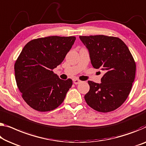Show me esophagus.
I'll use <instances>...</instances> for the list:
<instances>
[{"label": "esophagus", "instance_id": "34e87169", "mask_svg": "<svg viewBox=\"0 0 146 146\" xmlns=\"http://www.w3.org/2000/svg\"><path fill=\"white\" fill-rule=\"evenodd\" d=\"M80 80H79V79H73V82H74V84H79V83H80Z\"/></svg>", "mask_w": 146, "mask_h": 146}]
</instances>
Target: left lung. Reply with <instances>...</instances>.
Wrapping results in <instances>:
<instances>
[{"label": "left lung", "instance_id": "8db88e82", "mask_svg": "<svg viewBox=\"0 0 146 146\" xmlns=\"http://www.w3.org/2000/svg\"><path fill=\"white\" fill-rule=\"evenodd\" d=\"M88 50L94 68L105 73L101 83L88 80L90 90L84 96L87 104L94 110L114 111L129 96L136 73V64L129 48L121 39L105 35L80 36Z\"/></svg>", "mask_w": 146, "mask_h": 146}]
</instances>
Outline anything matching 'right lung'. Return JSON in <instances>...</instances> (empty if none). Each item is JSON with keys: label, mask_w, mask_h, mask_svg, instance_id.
<instances>
[{"label": "right lung", "mask_w": 146, "mask_h": 146, "mask_svg": "<svg viewBox=\"0 0 146 146\" xmlns=\"http://www.w3.org/2000/svg\"><path fill=\"white\" fill-rule=\"evenodd\" d=\"M75 36H51L29 41L14 65L17 86L30 107L48 111L64 102L72 80L60 79L52 70L62 64Z\"/></svg>", "instance_id": "obj_1"}]
</instances>
